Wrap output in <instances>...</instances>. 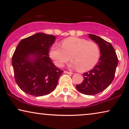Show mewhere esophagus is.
I'll return each mask as SVG.
<instances>
[{
  "mask_svg": "<svg viewBox=\"0 0 129 129\" xmlns=\"http://www.w3.org/2000/svg\"><path fill=\"white\" fill-rule=\"evenodd\" d=\"M64 73H66V74H70V75H72V74H73L72 72H68V71H64Z\"/></svg>",
  "mask_w": 129,
  "mask_h": 129,
  "instance_id": "1",
  "label": "esophagus"
}]
</instances>
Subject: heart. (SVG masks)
I'll list each match as a JSON object with an SVG mask.
<instances>
[{
	"instance_id": "obj_1",
	"label": "heart",
	"mask_w": 129,
	"mask_h": 129,
	"mask_svg": "<svg viewBox=\"0 0 129 129\" xmlns=\"http://www.w3.org/2000/svg\"><path fill=\"white\" fill-rule=\"evenodd\" d=\"M50 57L57 66L61 67L69 60L70 66L78 69L79 71H87L98 62L100 51L98 45L93 42L76 37H71L63 40L61 46L54 44L49 50Z\"/></svg>"
}]
</instances>
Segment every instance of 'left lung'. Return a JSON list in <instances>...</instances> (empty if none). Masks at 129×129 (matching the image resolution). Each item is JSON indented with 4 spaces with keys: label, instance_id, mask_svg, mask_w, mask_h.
I'll return each instance as SVG.
<instances>
[{
    "label": "left lung",
    "instance_id": "8db88e82",
    "mask_svg": "<svg viewBox=\"0 0 129 129\" xmlns=\"http://www.w3.org/2000/svg\"><path fill=\"white\" fill-rule=\"evenodd\" d=\"M89 36L98 45L101 56L93 69L83 73V81L76 87L83 94L94 95L105 90L112 83L118 64V59L113 47L109 42L96 35L89 34Z\"/></svg>",
    "mask_w": 129,
    "mask_h": 129
}]
</instances>
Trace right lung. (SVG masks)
I'll list each match as a JSON object with an SVG mask.
<instances>
[{
  "label": "right lung",
  "instance_id": "add662e5",
  "mask_svg": "<svg viewBox=\"0 0 129 129\" xmlns=\"http://www.w3.org/2000/svg\"><path fill=\"white\" fill-rule=\"evenodd\" d=\"M54 35L38 33L21 40L12 56L15 81L28 94L43 96L52 92L63 72L49 57Z\"/></svg>",
  "mask_w": 129,
  "mask_h": 129
}]
</instances>
